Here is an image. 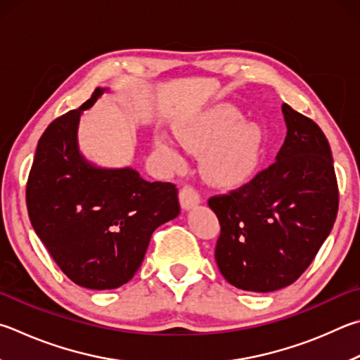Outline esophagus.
<instances>
[{"instance_id": "obj_1", "label": "esophagus", "mask_w": 360, "mask_h": 360, "mask_svg": "<svg viewBox=\"0 0 360 360\" xmlns=\"http://www.w3.org/2000/svg\"><path fill=\"white\" fill-rule=\"evenodd\" d=\"M179 202H181L182 209L191 211V209L197 207L200 205L201 197L192 186H184L179 192Z\"/></svg>"}]
</instances>
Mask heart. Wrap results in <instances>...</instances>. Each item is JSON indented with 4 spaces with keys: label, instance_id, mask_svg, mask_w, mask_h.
Returning a JSON list of instances; mask_svg holds the SVG:
<instances>
[{
    "label": "heart",
    "instance_id": "heart-1",
    "mask_svg": "<svg viewBox=\"0 0 360 360\" xmlns=\"http://www.w3.org/2000/svg\"><path fill=\"white\" fill-rule=\"evenodd\" d=\"M243 113L231 103H215L174 126L178 140L188 151L202 153L206 179L217 186H238L252 174L258 160L259 130L252 122H239ZM154 148L169 163L179 154L168 140H154Z\"/></svg>",
    "mask_w": 360,
    "mask_h": 360
}]
</instances>
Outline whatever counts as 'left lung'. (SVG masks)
I'll return each mask as SVG.
<instances>
[{
  "mask_svg": "<svg viewBox=\"0 0 360 360\" xmlns=\"http://www.w3.org/2000/svg\"><path fill=\"white\" fill-rule=\"evenodd\" d=\"M286 136L269 167L238 191L209 198L220 221L215 261L228 283L271 292L302 276L338 211L329 141L310 117L283 103Z\"/></svg>",
  "mask_w": 360,
  "mask_h": 360,
  "instance_id": "obj_1",
  "label": "left lung"
}]
</instances>
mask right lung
<instances>
[{
  "instance_id": "right-lung-1",
  "label": "right lung",
  "mask_w": 360,
  "mask_h": 360,
  "mask_svg": "<svg viewBox=\"0 0 360 360\" xmlns=\"http://www.w3.org/2000/svg\"><path fill=\"white\" fill-rule=\"evenodd\" d=\"M107 88L58 117L37 143L26 206L31 225L72 282L113 290L135 276L155 228L179 215L178 188L136 169L103 168L78 149V124Z\"/></svg>"
}]
</instances>
